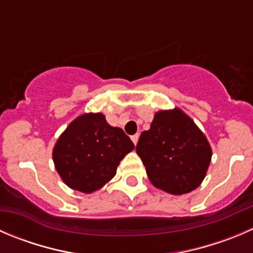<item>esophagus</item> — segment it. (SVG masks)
I'll return each instance as SVG.
<instances>
[{
	"mask_svg": "<svg viewBox=\"0 0 253 253\" xmlns=\"http://www.w3.org/2000/svg\"><path fill=\"white\" fill-rule=\"evenodd\" d=\"M138 138H139V134L138 133H136V134H133V136H131V139H132V142H133V143H134V146H136L137 142H138Z\"/></svg>",
	"mask_w": 253,
	"mask_h": 253,
	"instance_id": "1",
	"label": "esophagus"
}]
</instances>
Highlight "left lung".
<instances>
[{
  "label": "left lung",
  "instance_id": "1",
  "mask_svg": "<svg viewBox=\"0 0 253 253\" xmlns=\"http://www.w3.org/2000/svg\"><path fill=\"white\" fill-rule=\"evenodd\" d=\"M147 175L156 188L173 195L197 189L211 161L205 134L180 109L159 111L136 146Z\"/></svg>",
  "mask_w": 253,
  "mask_h": 253
}]
</instances>
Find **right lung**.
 <instances>
[{
    "label": "right lung",
    "instance_id": "right-lung-1",
    "mask_svg": "<svg viewBox=\"0 0 253 253\" xmlns=\"http://www.w3.org/2000/svg\"><path fill=\"white\" fill-rule=\"evenodd\" d=\"M133 148L129 137L110 126L104 115L84 114L58 138L53 161L69 188L92 193L114 178L120 162Z\"/></svg>",
    "mask_w": 253,
    "mask_h": 253
}]
</instances>
